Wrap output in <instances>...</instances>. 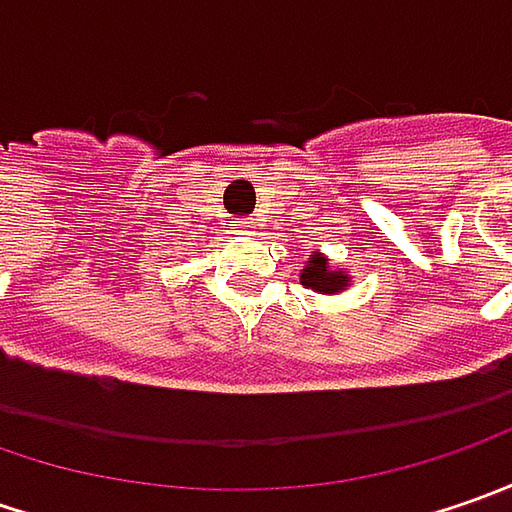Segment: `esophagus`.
<instances>
[{
  "instance_id": "34e87169",
  "label": "esophagus",
  "mask_w": 512,
  "mask_h": 512,
  "mask_svg": "<svg viewBox=\"0 0 512 512\" xmlns=\"http://www.w3.org/2000/svg\"><path fill=\"white\" fill-rule=\"evenodd\" d=\"M245 227H250V222H245ZM245 233H250V230H245Z\"/></svg>"
}]
</instances>
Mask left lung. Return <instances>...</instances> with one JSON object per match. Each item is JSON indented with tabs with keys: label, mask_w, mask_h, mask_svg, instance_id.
Segmentation results:
<instances>
[{
	"label": "left lung",
	"mask_w": 512,
	"mask_h": 512,
	"mask_svg": "<svg viewBox=\"0 0 512 512\" xmlns=\"http://www.w3.org/2000/svg\"><path fill=\"white\" fill-rule=\"evenodd\" d=\"M299 282L313 290V293H322V296H339L350 287V273L344 267H330V259L325 253H313L299 273Z\"/></svg>",
	"instance_id": "left-lung-1"
}]
</instances>
